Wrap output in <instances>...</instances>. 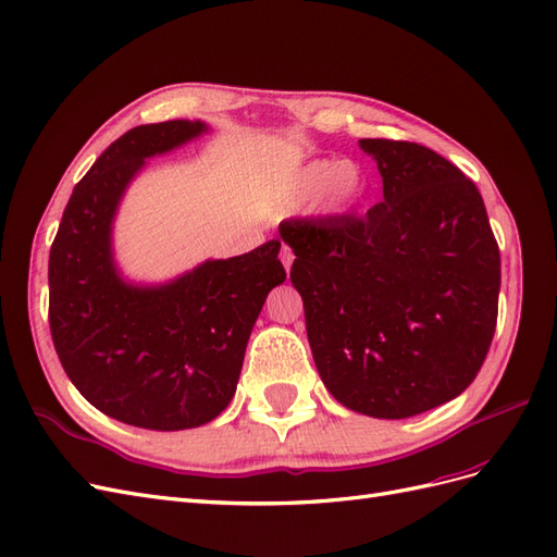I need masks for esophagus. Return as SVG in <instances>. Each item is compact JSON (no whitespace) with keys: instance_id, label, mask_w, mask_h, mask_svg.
Listing matches in <instances>:
<instances>
[{"instance_id":"1","label":"esophagus","mask_w":557,"mask_h":557,"mask_svg":"<svg viewBox=\"0 0 557 557\" xmlns=\"http://www.w3.org/2000/svg\"><path fill=\"white\" fill-rule=\"evenodd\" d=\"M293 260H295V252H293L288 246H283V248H281V262H283V267H285V272H290Z\"/></svg>"}]
</instances>
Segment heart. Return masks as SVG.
Returning <instances> with one entry per match:
<instances>
[{
  "instance_id": "1",
  "label": "heart",
  "mask_w": 557,
  "mask_h": 557,
  "mask_svg": "<svg viewBox=\"0 0 557 557\" xmlns=\"http://www.w3.org/2000/svg\"><path fill=\"white\" fill-rule=\"evenodd\" d=\"M364 188V176L358 164L339 162L332 158H318L301 164L293 174L288 190L283 193L281 209L297 211L313 205L323 218L344 215L356 205Z\"/></svg>"
}]
</instances>
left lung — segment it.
Segmentation results:
<instances>
[{
  "label": "left lung",
  "instance_id": "obj_1",
  "mask_svg": "<svg viewBox=\"0 0 557 557\" xmlns=\"http://www.w3.org/2000/svg\"><path fill=\"white\" fill-rule=\"evenodd\" d=\"M383 201L290 221V281L313 362L346 409L401 420L465 393L497 323L499 248L476 185L434 150L360 139Z\"/></svg>",
  "mask_w": 557,
  "mask_h": 557
}]
</instances>
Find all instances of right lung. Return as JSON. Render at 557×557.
Instances as JSON below:
<instances>
[{"mask_svg": "<svg viewBox=\"0 0 557 557\" xmlns=\"http://www.w3.org/2000/svg\"><path fill=\"white\" fill-rule=\"evenodd\" d=\"M201 121L139 125L76 185L50 248V334L76 391L121 423L176 432L211 423L237 393L267 295L285 281L281 242L144 283L115 260L113 223L146 160L199 139Z\"/></svg>", "mask_w": 557, "mask_h": 557, "instance_id": "right-lung-1", "label": "right lung"}]
</instances>
